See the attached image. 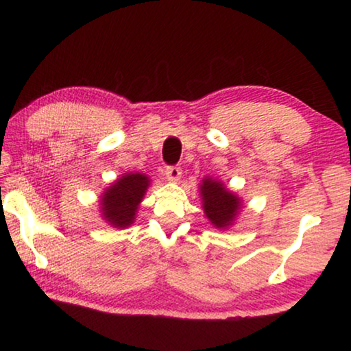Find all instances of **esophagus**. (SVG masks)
Returning a JSON list of instances; mask_svg holds the SVG:
<instances>
[{"label":"esophagus","instance_id":"34e87169","mask_svg":"<svg viewBox=\"0 0 351 351\" xmlns=\"http://www.w3.org/2000/svg\"><path fill=\"white\" fill-rule=\"evenodd\" d=\"M182 173L181 167H176V165H169L167 169H165V175H167V178L170 181H176L180 180V176Z\"/></svg>","mask_w":351,"mask_h":351}]
</instances>
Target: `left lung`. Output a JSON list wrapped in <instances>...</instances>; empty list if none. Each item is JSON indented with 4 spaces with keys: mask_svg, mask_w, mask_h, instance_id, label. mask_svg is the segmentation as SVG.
<instances>
[{
    "mask_svg": "<svg viewBox=\"0 0 351 351\" xmlns=\"http://www.w3.org/2000/svg\"><path fill=\"white\" fill-rule=\"evenodd\" d=\"M201 197H203V207L207 218L217 228H228L234 221L237 210L240 207V199L234 193L228 192L215 180H203L201 186Z\"/></svg>",
    "mask_w": 351,
    "mask_h": 351,
    "instance_id": "8db88e82",
    "label": "left lung"
}]
</instances>
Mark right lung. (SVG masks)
<instances>
[{"label":"right lung","instance_id":"right-lung-1","mask_svg":"<svg viewBox=\"0 0 351 351\" xmlns=\"http://www.w3.org/2000/svg\"><path fill=\"white\" fill-rule=\"evenodd\" d=\"M148 182V178L142 173H130L119 178L102 198V212L106 221L114 228H127L132 224Z\"/></svg>","mask_w":351,"mask_h":351}]
</instances>
